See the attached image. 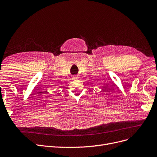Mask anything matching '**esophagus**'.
Segmentation results:
<instances>
[{"instance_id":"esophagus-1","label":"esophagus","mask_w":157,"mask_h":157,"mask_svg":"<svg viewBox=\"0 0 157 157\" xmlns=\"http://www.w3.org/2000/svg\"><path fill=\"white\" fill-rule=\"evenodd\" d=\"M78 78H79V77H78V76H74V78H73V79H78Z\"/></svg>"}]
</instances>
